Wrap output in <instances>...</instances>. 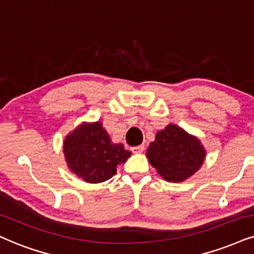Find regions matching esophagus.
I'll use <instances>...</instances> for the list:
<instances>
[{"label":"esophagus","mask_w":254,"mask_h":254,"mask_svg":"<svg viewBox=\"0 0 254 254\" xmlns=\"http://www.w3.org/2000/svg\"><path fill=\"white\" fill-rule=\"evenodd\" d=\"M143 149H145V145H139V146H134L130 148V151L133 153H142Z\"/></svg>","instance_id":"esophagus-1"}]
</instances>
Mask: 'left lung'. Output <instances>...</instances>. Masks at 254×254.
I'll return each mask as SVG.
<instances>
[{
  "instance_id": "obj_1",
  "label": "left lung",
  "mask_w": 254,
  "mask_h": 254,
  "mask_svg": "<svg viewBox=\"0 0 254 254\" xmlns=\"http://www.w3.org/2000/svg\"><path fill=\"white\" fill-rule=\"evenodd\" d=\"M205 149L196 137L177 125H168L155 135L147 149V158L165 180L179 183L199 170Z\"/></svg>"
}]
</instances>
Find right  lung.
<instances>
[{
    "mask_svg": "<svg viewBox=\"0 0 254 254\" xmlns=\"http://www.w3.org/2000/svg\"><path fill=\"white\" fill-rule=\"evenodd\" d=\"M64 153L71 172L87 183H102L129 158L121 143H113L101 122L83 124L65 137Z\"/></svg>",
    "mask_w": 254,
    "mask_h": 254,
    "instance_id": "right-lung-1",
    "label": "right lung"
}]
</instances>
